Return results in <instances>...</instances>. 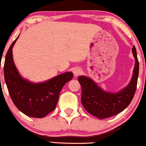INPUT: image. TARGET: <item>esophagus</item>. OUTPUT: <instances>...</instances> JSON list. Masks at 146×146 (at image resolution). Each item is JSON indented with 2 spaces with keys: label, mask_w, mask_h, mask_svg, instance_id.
Instances as JSON below:
<instances>
[{
  "label": "esophagus",
  "mask_w": 146,
  "mask_h": 146,
  "mask_svg": "<svg viewBox=\"0 0 146 146\" xmlns=\"http://www.w3.org/2000/svg\"><path fill=\"white\" fill-rule=\"evenodd\" d=\"M73 73L75 76H78L82 73V70L81 68H79V67H76V68L74 69Z\"/></svg>",
  "instance_id": "34e87169"
}]
</instances>
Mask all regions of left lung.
<instances>
[{"instance_id": "1", "label": "left lung", "mask_w": 146, "mask_h": 146, "mask_svg": "<svg viewBox=\"0 0 146 146\" xmlns=\"http://www.w3.org/2000/svg\"><path fill=\"white\" fill-rule=\"evenodd\" d=\"M132 52L136 60L133 76L129 85L117 94L104 91L86 76L78 78L82 86L81 100L87 112L98 118L105 119L117 115L130 104L136 92L139 72V63L134 46Z\"/></svg>"}]
</instances>
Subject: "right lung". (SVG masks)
Listing matches in <instances>:
<instances>
[{
  "instance_id": "obj_1",
  "label": "right lung",
  "mask_w": 146,
  "mask_h": 146,
  "mask_svg": "<svg viewBox=\"0 0 146 146\" xmlns=\"http://www.w3.org/2000/svg\"><path fill=\"white\" fill-rule=\"evenodd\" d=\"M19 37V36H18ZM13 42L6 53L4 77L10 98L22 113L42 118L53 111L63 86L73 78L72 72L63 73L40 84H34L21 77L13 59Z\"/></svg>"
}]
</instances>
